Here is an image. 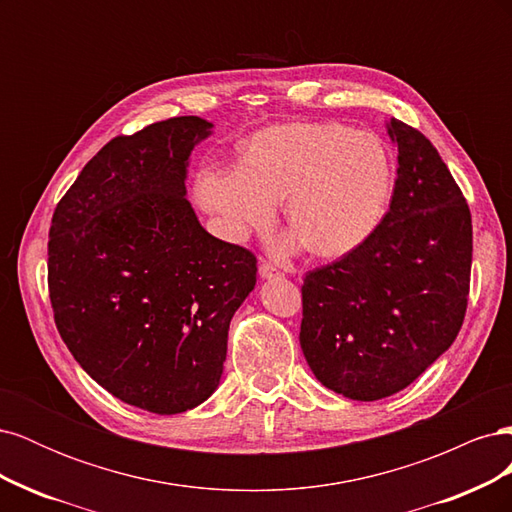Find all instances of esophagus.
Here are the masks:
<instances>
[{"label": "esophagus", "mask_w": 512, "mask_h": 512, "mask_svg": "<svg viewBox=\"0 0 512 512\" xmlns=\"http://www.w3.org/2000/svg\"><path fill=\"white\" fill-rule=\"evenodd\" d=\"M258 273H260L262 280H275V277H282V273L277 271V269L271 265V262H262Z\"/></svg>", "instance_id": "obj_1"}]
</instances>
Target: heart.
<instances>
[{"instance_id": "obj_1", "label": "heart", "mask_w": 512, "mask_h": 512, "mask_svg": "<svg viewBox=\"0 0 512 512\" xmlns=\"http://www.w3.org/2000/svg\"><path fill=\"white\" fill-rule=\"evenodd\" d=\"M395 192L391 153L376 134L344 123H282L256 132L241 168L203 170L200 205L218 215L230 237L267 228L286 200L288 245L305 241L320 258H342L374 235Z\"/></svg>"}]
</instances>
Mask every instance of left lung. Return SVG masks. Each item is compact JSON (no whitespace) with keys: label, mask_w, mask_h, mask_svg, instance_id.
<instances>
[{"label":"left lung","mask_w":512,"mask_h":512,"mask_svg":"<svg viewBox=\"0 0 512 512\" xmlns=\"http://www.w3.org/2000/svg\"><path fill=\"white\" fill-rule=\"evenodd\" d=\"M397 179L389 213L359 250L309 271L299 342L327 389L356 401L399 393L461 329L472 218L438 149L391 117Z\"/></svg>","instance_id":"1"}]
</instances>
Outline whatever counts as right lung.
Returning a JSON list of instances; mask_svg holds the SVG:
<instances>
[{"label":"right lung","instance_id":"right-lung-1","mask_svg":"<svg viewBox=\"0 0 512 512\" xmlns=\"http://www.w3.org/2000/svg\"><path fill=\"white\" fill-rule=\"evenodd\" d=\"M200 117L117 136L59 200L49 232L57 331L102 389L179 414L218 389L228 327L256 286V258L215 239L188 203Z\"/></svg>","mask_w":512,"mask_h":512}]
</instances>
